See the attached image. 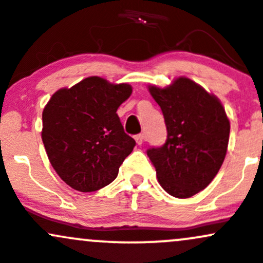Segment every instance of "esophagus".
Instances as JSON below:
<instances>
[{
  "label": "esophagus",
  "instance_id": "esophagus-1",
  "mask_svg": "<svg viewBox=\"0 0 263 263\" xmlns=\"http://www.w3.org/2000/svg\"><path fill=\"white\" fill-rule=\"evenodd\" d=\"M135 140H136L137 145H142L143 141H145V136H143V135H136V136H135Z\"/></svg>",
  "mask_w": 263,
  "mask_h": 263
}]
</instances>
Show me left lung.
Segmentation results:
<instances>
[{"instance_id": "left-lung-1", "label": "left lung", "mask_w": 263, "mask_h": 263, "mask_svg": "<svg viewBox=\"0 0 263 263\" xmlns=\"http://www.w3.org/2000/svg\"><path fill=\"white\" fill-rule=\"evenodd\" d=\"M165 118L167 140L147 156L157 180L175 198H190L205 189L222 166L231 124L214 95L180 77L168 87H148Z\"/></svg>"}]
</instances>
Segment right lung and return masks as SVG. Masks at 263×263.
Returning a JSON list of instances; mask_svg holds the SVG:
<instances>
[{"mask_svg": "<svg viewBox=\"0 0 263 263\" xmlns=\"http://www.w3.org/2000/svg\"><path fill=\"white\" fill-rule=\"evenodd\" d=\"M131 93L127 83L89 77L51 96L43 110L41 139L51 166L69 186L96 192L117 178L136 145L116 113Z\"/></svg>", "mask_w": 263, "mask_h": 263, "instance_id": "obj_1", "label": "right lung"}]
</instances>
